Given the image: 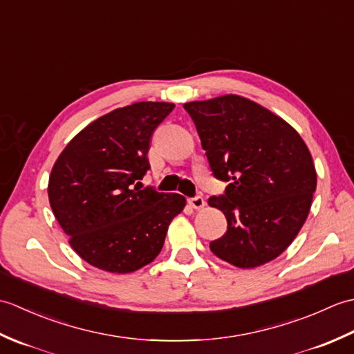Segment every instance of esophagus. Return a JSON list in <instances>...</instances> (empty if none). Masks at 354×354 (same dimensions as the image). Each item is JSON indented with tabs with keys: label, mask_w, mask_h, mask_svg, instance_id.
<instances>
[{
	"label": "esophagus",
	"mask_w": 354,
	"mask_h": 354,
	"mask_svg": "<svg viewBox=\"0 0 354 354\" xmlns=\"http://www.w3.org/2000/svg\"><path fill=\"white\" fill-rule=\"evenodd\" d=\"M189 204H190V207H193L194 209H201V208H204L205 201H204V198H202V196H194V198H190V199H189Z\"/></svg>",
	"instance_id": "esophagus-1"
}]
</instances>
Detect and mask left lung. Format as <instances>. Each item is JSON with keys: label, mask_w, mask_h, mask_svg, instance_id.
Listing matches in <instances>:
<instances>
[{"label": "left lung", "mask_w": 354, "mask_h": 354, "mask_svg": "<svg viewBox=\"0 0 354 354\" xmlns=\"http://www.w3.org/2000/svg\"><path fill=\"white\" fill-rule=\"evenodd\" d=\"M213 176L228 183L208 204L227 217V232L209 243L217 257L255 268L278 257L304 225L317 190L306 142L260 104L222 95L184 104Z\"/></svg>", "instance_id": "left-lung-1"}]
</instances>
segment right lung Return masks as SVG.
Instances as JSON below:
<instances>
[{
    "instance_id": "obj_1",
    "label": "right lung",
    "mask_w": 354,
    "mask_h": 354,
    "mask_svg": "<svg viewBox=\"0 0 354 354\" xmlns=\"http://www.w3.org/2000/svg\"><path fill=\"white\" fill-rule=\"evenodd\" d=\"M173 108L138 102L112 111L79 132L53 165L51 209L73 250L89 265L127 274L161 252L185 198L155 187L141 190L138 184L150 169L152 133Z\"/></svg>"
}]
</instances>
